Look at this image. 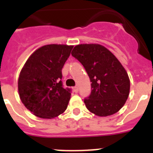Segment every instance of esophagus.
<instances>
[{"mask_svg": "<svg viewBox=\"0 0 153 153\" xmlns=\"http://www.w3.org/2000/svg\"><path fill=\"white\" fill-rule=\"evenodd\" d=\"M74 92H75V93H77L78 92L79 89H78L77 86H75V87H74Z\"/></svg>", "mask_w": 153, "mask_h": 153, "instance_id": "esophagus-1", "label": "esophagus"}]
</instances>
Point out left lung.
<instances>
[{
    "label": "left lung",
    "instance_id": "8db88e82",
    "mask_svg": "<svg viewBox=\"0 0 153 153\" xmlns=\"http://www.w3.org/2000/svg\"><path fill=\"white\" fill-rule=\"evenodd\" d=\"M72 56L82 64L91 82L87 108L100 117L111 115L126 102L130 90L127 72L114 55L98 44L76 45Z\"/></svg>",
    "mask_w": 153,
    "mask_h": 153
}]
</instances>
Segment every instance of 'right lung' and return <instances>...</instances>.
Listing matches in <instances>:
<instances>
[{
  "label": "right lung",
  "instance_id": "1",
  "mask_svg": "<svg viewBox=\"0 0 153 153\" xmlns=\"http://www.w3.org/2000/svg\"><path fill=\"white\" fill-rule=\"evenodd\" d=\"M73 45H46L34 52L18 78V93L26 108L37 117L53 118L63 113L71 89L64 88L62 69Z\"/></svg>",
  "mask_w": 153,
  "mask_h": 153
}]
</instances>
